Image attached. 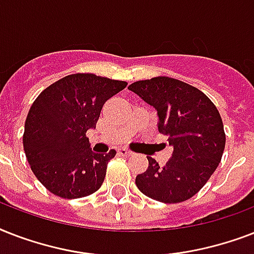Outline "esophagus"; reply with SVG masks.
Masks as SVG:
<instances>
[{"label":"esophagus","instance_id":"34e87169","mask_svg":"<svg viewBox=\"0 0 254 254\" xmlns=\"http://www.w3.org/2000/svg\"><path fill=\"white\" fill-rule=\"evenodd\" d=\"M117 153H119V155H121V157H130V155L133 154L131 151L127 150V149H119Z\"/></svg>","mask_w":254,"mask_h":254}]
</instances>
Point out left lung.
<instances>
[{
    "mask_svg": "<svg viewBox=\"0 0 254 254\" xmlns=\"http://www.w3.org/2000/svg\"><path fill=\"white\" fill-rule=\"evenodd\" d=\"M127 88L157 111L159 133L166 134L174 147L163 167L147 157L149 167L137 175L135 185L162 203L192 197L221 161L225 133L220 113L203 92L173 77L139 80Z\"/></svg>",
    "mask_w": 254,
    "mask_h": 254,
    "instance_id": "8db88e82",
    "label": "left lung"
}]
</instances>
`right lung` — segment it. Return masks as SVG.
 I'll return each mask as SVG.
<instances>
[{
    "instance_id": "obj_1",
    "label": "right lung",
    "mask_w": 254,
    "mask_h": 254,
    "mask_svg": "<svg viewBox=\"0 0 254 254\" xmlns=\"http://www.w3.org/2000/svg\"><path fill=\"white\" fill-rule=\"evenodd\" d=\"M127 81L73 73L47 87L30 108L23 149L38 181L57 196L77 199L101 187L116 150L93 153L85 133L95 129L103 105Z\"/></svg>"
}]
</instances>
